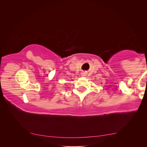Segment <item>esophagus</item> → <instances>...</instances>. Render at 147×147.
Masks as SVG:
<instances>
[{"mask_svg":"<svg viewBox=\"0 0 147 147\" xmlns=\"http://www.w3.org/2000/svg\"><path fill=\"white\" fill-rule=\"evenodd\" d=\"M86 74L85 73H82V76H83V77H84V76H86Z\"/></svg>","mask_w":147,"mask_h":147,"instance_id":"obj_1","label":"esophagus"}]
</instances>
